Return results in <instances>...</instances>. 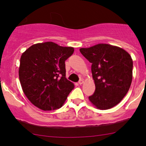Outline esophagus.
<instances>
[{
	"mask_svg": "<svg viewBox=\"0 0 146 146\" xmlns=\"http://www.w3.org/2000/svg\"><path fill=\"white\" fill-rule=\"evenodd\" d=\"M83 83H84V80H80L79 82H78V84H79L80 85H82Z\"/></svg>",
	"mask_w": 146,
	"mask_h": 146,
	"instance_id": "obj_1",
	"label": "esophagus"
}]
</instances>
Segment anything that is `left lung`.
I'll use <instances>...</instances> for the list:
<instances>
[{
	"mask_svg": "<svg viewBox=\"0 0 146 146\" xmlns=\"http://www.w3.org/2000/svg\"><path fill=\"white\" fill-rule=\"evenodd\" d=\"M80 51L92 63L91 70L96 90L89 100L99 110H108L120 102L132 81L133 60L120 47L98 44Z\"/></svg>",
	"mask_w": 146,
	"mask_h": 146,
	"instance_id": "left-lung-1",
	"label": "left lung"
}]
</instances>
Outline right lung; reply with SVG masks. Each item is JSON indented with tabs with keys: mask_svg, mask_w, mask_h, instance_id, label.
<instances>
[{
	"mask_svg": "<svg viewBox=\"0 0 146 146\" xmlns=\"http://www.w3.org/2000/svg\"><path fill=\"white\" fill-rule=\"evenodd\" d=\"M73 47L53 42L32 45L23 53L19 69L23 92L29 100L42 110L60 108L74 85L66 78L65 60Z\"/></svg>",
	"mask_w": 146,
	"mask_h": 146,
	"instance_id": "obj_1",
	"label": "right lung"
}]
</instances>
